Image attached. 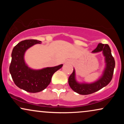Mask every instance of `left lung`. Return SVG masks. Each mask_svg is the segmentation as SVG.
<instances>
[{"label":"left lung","mask_w":124,"mask_h":124,"mask_svg":"<svg viewBox=\"0 0 124 124\" xmlns=\"http://www.w3.org/2000/svg\"><path fill=\"white\" fill-rule=\"evenodd\" d=\"M103 51L104 56L106 57V68L101 78L94 83L91 84H80L75 80V71L73 69V72L69 77L68 83L70 88L78 94L82 95H87L97 92L108 85L112 80L113 76L114 70L115 68L114 58L112 56L111 51L108 44L100 43L94 50L92 51L93 53Z\"/></svg>","instance_id":"obj_1"}]
</instances>
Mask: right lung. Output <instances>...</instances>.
<instances>
[{"mask_svg":"<svg viewBox=\"0 0 124 124\" xmlns=\"http://www.w3.org/2000/svg\"><path fill=\"white\" fill-rule=\"evenodd\" d=\"M41 42L36 39L22 41L16 45L12 52L9 72L13 80L18 87L30 93H37L45 89L50 83L54 73L63 66L60 65L41 70H33L27 66L24 60L25 51Z\"/></svg>","mask_w":124,"mask_h":124,"instance_id":"1","label":"right lung"}]
</instances>
